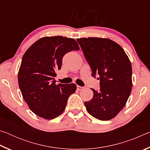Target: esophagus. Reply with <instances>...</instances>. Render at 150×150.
Listing matches in <instances>:
<instances>
[{
    "label": "esophagus",
    "mask_w": 150,
    "mask_h": 150,
    "mask_svg": "<svg viewBox=\"0 0 150 150\" xmlns=\"http://www.w3.org/2000/svg\"><path fill=\"white\" fill-rule=\"evenodd\" d=\"M83 88V87H81V86H79V85H77V89L78 90V91H81V90H82Z\"/></svg>",
    "instance_id": "34e87169"
}]
</instances>
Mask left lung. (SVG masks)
I'll return each mask as SVG.
<instances>
[{
  "instance_id": "1",
  "label": "left lung",
  "mask_w": 150,
  "mask_h": 150,
  "mask_svg": "<svg viewBox=\"0 0 150 150\" xmlns=\"http://www.w3.org/2000/svg\"><path fill=\"white\" fill-rule=\"evenodd\" d=\"M90 65L93 77L100 80V91L93 88L92 99L85 102L88 112L100 120H108L118 115L130 95L131 63L120 45L99 38L77 39Z\"/></svg>"
}]
</instances>
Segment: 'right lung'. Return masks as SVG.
Masks as SVG:
<instances>
[{
    "instance_id": "1",
    "label": "right lung",
    "mask_w": 150,
    "mask_h": 150,
    "mask_svg": "<svg viewBox=\"0 0 150 150\" xmlns=\"http://www.w3.org/2000/svg\"><path fill=\"white\" fill-rule=\"evenodd\" d=\"M73 38L60 35L44 37L35 42L22 57L18 80L25 102L40 117L51 120L64 111L76 85L55 84V71L61 69L67 53L79 50Z\"/></svg>"
}]
</instances>
